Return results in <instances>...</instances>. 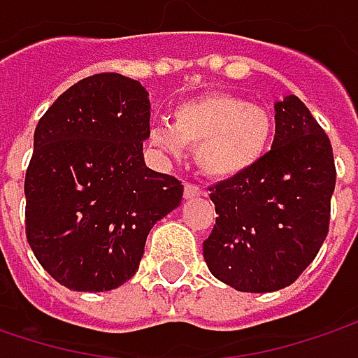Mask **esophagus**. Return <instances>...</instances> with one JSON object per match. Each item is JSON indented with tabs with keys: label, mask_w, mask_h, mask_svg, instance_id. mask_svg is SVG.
I'll return each mask as SVG.
<instances>
[{
	"label": "esophagus",
	"mask_w": 358,
	"mask_h": 358,
	"mask_svg": "<svg viewBox=\"0 0 358 358\" xmlns=\"http://www.w3.org/2000/svg\"><path fill=\"white\" fill-rule=\"evenodd\" d=\"M204 194V190L196 186V184H192V182H186L184 184V196L186 199H192V196H202Z\"/></svg>",
	"instance_id": "esophagus-1"
}]
</instances>
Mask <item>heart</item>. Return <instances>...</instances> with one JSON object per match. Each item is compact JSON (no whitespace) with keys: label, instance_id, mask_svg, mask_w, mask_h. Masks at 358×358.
<instances>
[{"label":"heart","instance_id":"b5f03b06","mask_svg":"<svg viewBox=\"0 0 358 358\" xmlns=\"http://www.w3.org/2000/svg\"><path fill=\"white\" fill-rule=\"evenodd\" d=\"M273 131L269 111L229 93H208L184 101L170 123L150 129V143L159 152L178 156L196 148L200 170L217 180H229L251 170L265 156Z\"/></svg>","mask_w":358,"mask_h":358}]
</instances>
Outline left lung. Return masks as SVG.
Masks as SVG:
<instances>
[{
  "mask_svg": "<svg viewBox=\"0 0 358 358\" xmlns=\"http://www.w3.org/2000/svg\"><path fill=\"white\" fill-rule=\"evenodd\" d=\"M334 184L330 139L298 96H285L275 105L271 150L210 186L219 215L202 243L210 273L251 294L294 284L328 235Z\"/></svg>",
  "mask_w": 358,
  "mask_h": 358,
  "instance_id": "left-lung-1",
  "label": "left lung"
}]
</instances>
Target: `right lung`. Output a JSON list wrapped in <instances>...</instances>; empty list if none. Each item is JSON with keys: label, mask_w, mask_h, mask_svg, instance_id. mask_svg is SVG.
<instances>
[{"label": "right lung", "mask_w": 358, "mask_h": 358, "mask_svg": "<svg viewBox=\"0 0 358 358\" xmlns=\"http://www.w3.org/2000/svg\"><path fill=\"white\" fill-rule=\"evenodd\" d=\"M145 89L123 74L87 76L38 121L26 170V237L58 284L107 292L139 267L150 229L184 186L143 162Z\"/></svg>", "instance_id": "obj_1"}]
</instances>
